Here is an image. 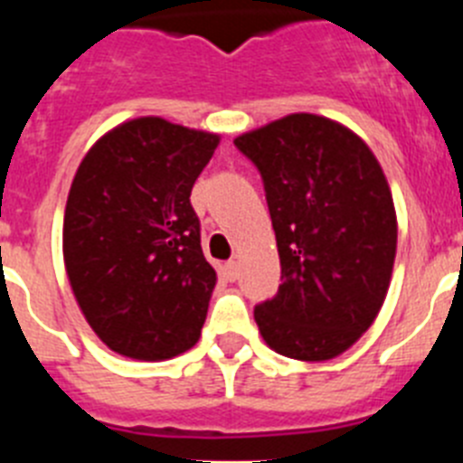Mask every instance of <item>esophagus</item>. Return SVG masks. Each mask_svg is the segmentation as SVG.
Here are the masks:
<instances>
[{"label": "esophagus", "mask_w": 463, "mask_h": 463, "mask_svg": "<svg viewBox=\"0 0 463 463\" xmlns=\"http://www.w3.org/2000/svg\"><path fill=\"white\" fill-rule=\"evenodd\" d=\"M224 271H227L229 280H236V278H239V261L229 260L227 264H224Z\"/></svg>", "instance_id": "obj_1"}]
</instances>
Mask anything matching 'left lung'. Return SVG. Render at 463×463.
Wrapping results in <instances>:
<instances>
[{
	"instance_id": "left-lung-1",
	"label": "left lung",
	"mask_w": 463,
	"mask_h": 463,
	"mask_svg": "<svg viewBox=\"0 0 463 463\" xmlns=\"http://www.w3.org/2000/svg\"><path fill=\"white\" fill-rule=\"evenodd\" d=\"M260 169L280 255L278 294L255 308L271 350L301 362L343 354L390 289L396 211L383 166L353 129L292 113L234 138Z\"/></svg>"
}]
</instances>
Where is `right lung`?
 Returning <instances> with one entry per match:
<instances>
[{
    "mask_svg": "<svg viewBox=\"0 0 463 463\" xmlns=\"http://www.w3.org/2000/svg\"><path fill=\"white\" fill-rule=\"evenodd\" d=\"M220 137L143 116L80 162L64 208L69 285L113 353L162 362L199 341L218 273L203 257L192 185Z\"/></svg>",
    "mask_w": 463,
    "mask_h": 463,
    "instance_id": "add662e5",
    "label": "right lung"
}]
</instances>
